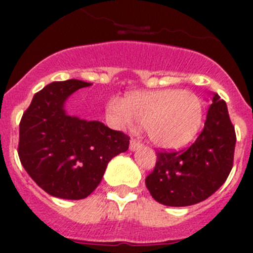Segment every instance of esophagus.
<instances>
[{"label": "esophagus", "mask_w": 253, "mask_h": 253, "mask_svg": "<svg viewBox=\"0 0 253 253\" xmlns=\"http://www.w3.org/2000/svg\"><path fill=\"white\" fill-rule=\"evenodd\" d=\"M139 147H140V142H139V140L131 138L130 143H129V148H130V151H135V149L139 148Z\"/></svg>", "instance_id": "34e87169"}]
</instances>
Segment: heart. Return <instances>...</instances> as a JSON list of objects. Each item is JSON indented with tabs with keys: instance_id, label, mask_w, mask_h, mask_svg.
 Here are the masks:
<instances>
[{
	"instance_id": "obj_1",
	"label": "heart",
	"mask_w": 253,
	"mask_h": 253,
	"mask_svg": "<svg viewBox=\"0 0 253 253\" xmlns=\"http://www.w3.org/2000/svg\"><path fill=\"white\" fill-rule=\"evenodd\" d=\"M109 122L119 129L144 124L149 140L165 149L186 146L198 133L203 120V105L189 91H137L113 99L106 105Z\"/></svg>"
}]
</instances>
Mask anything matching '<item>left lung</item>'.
<instances>
[{"label":"left lung","mask_w":253,"mask_h":253,"mask_svg":"<svg viewBox=\"0 0 253 253\" xmlns=\"http://www.w3.org/2000/svg\"><path fill=\"white\" fill-rule=\"evenodd\" d=\"M204 129L187 149L157 152V162L146 177L156 202L167 207H189L213 195L233 167L236 131L227 104L213 93Z\"/></svg>","instance_id":"obj_1"}]
</instances>
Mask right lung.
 I'll return each mask as SVG.
<instances>
[{
    "mask_svg": "<svg viewBox=\"0 0 253 253\" xmlns=\"http://www.w3.org/2000/svg\"><path fill=\"white\" fill-rule=\"evenodd\" d=\"M88 86L80 80L46 84L20 122L21 165L38 186L55 198H87L101 182L111 158L129 148L130 138L123 131L66 113L69 96Z\"/></svg>",
    "mask_w": 253,
    "mask_h": 253,
    "instance_id": "obj_1",
    "label": "right lung"
}]
</instances>
